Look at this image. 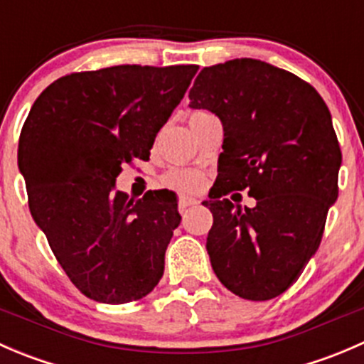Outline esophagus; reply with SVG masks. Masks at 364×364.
Wrapping results in <instances>:
<instances>
[{
  "mask_svg": "<svg viewBox=\"0 0 364 364\" xmlns=\"http://www.w3.org/2000/svg\"><path fill=\"white\" fill-rule=\"evenodd\" d=\"M197 203H199V200H197V199H186V200H181V203H179V211L185 213L186 209L190 208V205H196Z\"/></svg>",
  "mask_w": 364,
  "mask_h": 364,
  "instance_id": "obj_1",
  "label": "esophagus"
}]
</instances>
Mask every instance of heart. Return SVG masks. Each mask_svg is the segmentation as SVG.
I'll return each mask as SVG.
<instances>
[{"instance_id":"b5f03b06","label":"heart","mask_w":364,"mask_h":364,"mask_svg":"<svg viewBox=\"0 0 364 364\" xmlns=\"http://www.w3.org/2000/svg\"><path fill=\"white\" fill-rule=\"evenodd\" d=\"M203 114L208 112H196L192 114L190 119L203 116ZM161 181H164V185L167 186V188L176 190V192L181 193V196H190V193H197L199 190H203L204 176L200 174V172L192 171V168H172V171H168L167 174L164 176Z\"/></svg>"}]
</instances>
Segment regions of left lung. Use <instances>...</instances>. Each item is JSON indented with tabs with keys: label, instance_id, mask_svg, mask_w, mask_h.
Masks as SVG:
<instances>
[{
	"label": "left lung",
	"instance_id": "obj_1",
	"mask_svg": "<svg viewBox=\"0 0 364 364\" xmlns=\"http://www.w3.org/2000/svg\"><path fill=\"white\" fill-rule=\"evenodd\" d=\"M188 98L223 127L220 186L203 203L213 213L205 243L213 271L243 299H273L315 255L338 197L331 112L314 86L252 58L203 68ZM245 188L253 208L223 197Z\"/></svg>",
	"mask_w": 364,
	"mask_h": 364
}]
</instances>
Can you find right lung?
Instances as JSON below:
<instances>
[{
    "instance_id": "1",
    "label": "right lung",
    "mask_w": 364,
    "mask_h": 364,
    "mask_svg": "<svg viewBox=\"0 0 364 364\" xmlns=\"http://www.w3.org/2000/svg\"><path fill=\"white\" fill-rule=\"evenodd\" d=\"M197 65H117L54 80L21 130L17 161L29 211L72 284L123 304L159 285L181 222L176 193L128 199L121 167L149 159L156 134L185 97Z\"/></svg>"
}]
</instances>
